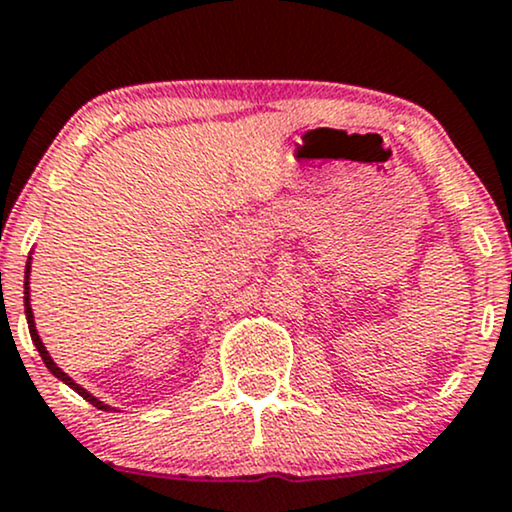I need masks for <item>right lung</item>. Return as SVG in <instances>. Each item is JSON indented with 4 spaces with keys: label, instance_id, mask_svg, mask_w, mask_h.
<instances>
[{
    "label": "right lung",
    "instance_id": "right-lung-1",
    "mask_svg": "<svg viewBox=\"0 0 512 512\" xmlns=\"http://www.w3.org/2000/svg\"><path fill=\"white\" fill-rule=\"evenodd\" d=\"M28 272H30V260H28V267H26V319H28V329H30V338H33V343H35V348H38V353H40V357H42V362H45L47 365V369L49 372L54 374V377L57 379H61L64 381L66 386H71L73 391L76 393H80V396H83L85 400H88V403H92L95 405V408H100V410H112L109 408V405H104L102 400H97L95 396H90L88 391L83 389V386H78L76 381H73L69 374L66 372H61V369L57 367V362L52 360V357H49V353H47V348H45V343H42V338L38 336V329H35V319H33V310H30V293H28Z\"/></svg>",
    "mask_w": 512,
    "mask_h": 512
}]
</instances>
